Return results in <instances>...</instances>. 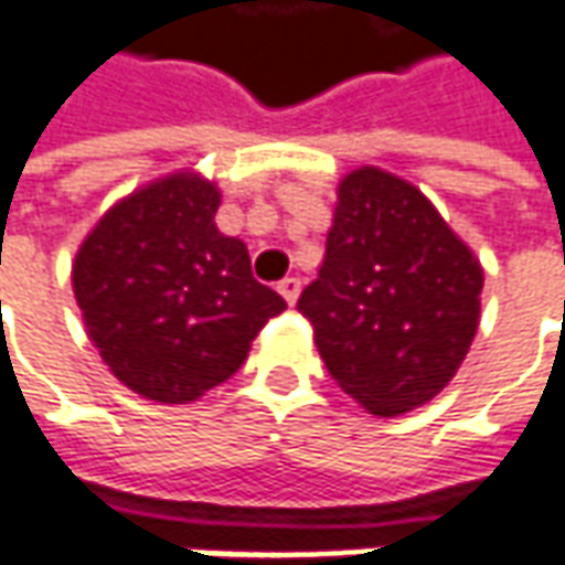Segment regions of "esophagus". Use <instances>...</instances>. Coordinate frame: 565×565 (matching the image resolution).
I'll use <instances>...</instances> for the list:
<instances>
[{
	"mask_svg": "<svg viewBox=\"0 0 565 565\" xmlns=\"http://www.w3.org/2000/svg\"><path fill=\"white\" fill-rule=\"evenodd\" d=\"M300 290H302L300 278H284V281L278 284V294H281L284 300L290 302V306L297 302V297H300Z\"/></svg>",
	"mask_w": 565,
	"mask_h": 565,
	"instance_id": "1",
	"label": "esophagus"
}]
</instances>
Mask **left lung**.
Instances as JSON below:
<instances>
[{"mask_svg":"<svg viewBox=\"0 0 565 565\" xmlns=\"http://www.w3.org/2000/svg\"><path fill=\"white\" fill-rule=\"evenodd\" d=\"M481 265L416 186L347 174L319 278L297 300L331 379L375 416L438 397L481 312Z\"/></svg>","mask_w":565,"mask_h":565,"instance_id":"1","label":"left lung"}]
</instances>
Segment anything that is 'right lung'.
<instances>
[{"mask_svg":"<svg viewBox=\"0 0 565 565\" xmlns=\"http://www.w3.org/2000/svg\"><path fill=\"white\" fill-rule=\"evenodd\" d=\"M218 203L209 181L162 178L108 209L74 259L89 341L140 397H203L287 309L253 278L246 246L215 227Z\"/></svg>","mask_w":565,"mask_h":565,"instance_id":"obj_1","label":"right lung"}]
</instances>
